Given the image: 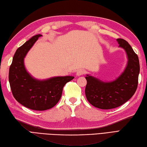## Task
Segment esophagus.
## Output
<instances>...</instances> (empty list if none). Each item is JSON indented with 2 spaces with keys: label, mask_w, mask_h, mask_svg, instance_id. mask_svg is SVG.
Listing matches in <instances>:
<instances>
[{
  "label": "esophagus",
  "mask_w": 147,
  "mask_h": 147,
  "mask_svg": "<svg viewBox=\"0 0 147 147\" xmlns=\"http://www.w3.org/2000/svg\"><path fill=\"white\" fill-rule=\"evenodd\" d=\"M85 73H86V71H85V70L79 69V70H78L77 71L76 74H77V76H82V75L85 74Z\"/></svg>",
  "instance_id": "34e87169"
}]
</instances>
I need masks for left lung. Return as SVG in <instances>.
<instances>
[{"label": "left lung", "instance_id": "1", "mask_svg": "<svg viewBox=\"0 0 147 147\" xmlns=\"http://www.w3.org/2000/svg\"><path fill=\"white\" fill-rule=\"evenodd\" d=\"M119 47L125 50L128 58L126 68L120 76L110 82H103L87 75L85 93L87 100L94 107L110 109L121 106L134 95L137 89L140 63L136 55L129 43L123 39H117Z\"/></svg>", "mask_w": 147, "mask_h": 147}]
</instances>
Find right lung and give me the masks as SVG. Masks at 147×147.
<instances>
[{
    "instance_id": "right-lung-1",
    "label": "right lung",
    "mask_w": 147,
    "mask_h": 147,
    "mask_svg": "<svg viewBox=\"0 0 147 147\" xmlns=\"http://www.w3.org/2000/svg\"><path fill=\"white\" fill-rule=\"evenodd\" d=\"M41 34L29 39L18 48L10 66L9 81L13 96L22 105L36 111L51 109L60 99L64 86L74 79L73 76L53 77L38 80L26 69L24 60L27 53Z\"/></svg>"
}]
</instances>
